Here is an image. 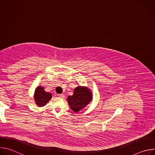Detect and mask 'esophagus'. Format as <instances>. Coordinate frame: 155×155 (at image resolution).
I'll return each mask as SVG.
<instances>
[{
	"label": "esophagus",
	"instance_id": "esophagus-1",
	"mask_svg": "<svg viewBox=\"0 0 155 155\" xmlns=\"http://www.w3.org/2000/svg\"><path fill=\"white\" fill-rule=\"evenodd\" d=\"M58 97H61V98H63V97H64V94H58Z\"/></svg>",
	"mask_w": 155,
	"mask_h": 155
}]
</instances>
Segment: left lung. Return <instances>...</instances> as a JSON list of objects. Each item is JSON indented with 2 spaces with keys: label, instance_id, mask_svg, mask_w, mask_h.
Segmentation results:
<instances>
[{
  "label": "left lung",
  "instance_id": "obj_1",
  "mask_svg": "<svg viewBox=\"0 0 155 155\" xmlns=\"http://www.w3.org/2000/svg\"><path fill=\"white\" fill-rule=\"evenodd\" d=\"M92 93L85 86L75 87L74 94L68 97V102L71 108L75 113L84 108L92 100Z\"/></svg>",
  "mask_w": 155,
  "mask_h": 155
}]
</instances>
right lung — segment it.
I'll use <instances>...</instances> for the list:
<instances>
[{
    "label": "right lung",
    "instance_id": "obj_1",
    "mask_svg": "<svg viewBox=\"0 0 155 155\" xmlns=\"http://www.w3.org/2000/svg\"><path fill=\"white\" fill-rule=\"evenodd\" d=\"M34 97L35 104L40 107L45 106L48 102L52 97V95L51 93L45 91L44 87L40 86L36 87Z\"/></svg>",
    "mask_w": 155,
    "mask_h": 155
}]
</instances>
